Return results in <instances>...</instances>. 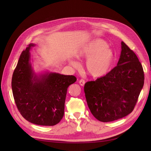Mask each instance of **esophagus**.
I'll return each instance as SVG.
<instances>
[{
    "label": "esophagus",
    "instance_id": "esophagus-1",
    "mask_svg": "<svg viewBox=\"0 0 151 151\" xmlns=\"http://www.w3.org/2000/svg\"><path fill=\"white\" fill-rule=\"evenodd\" d=\"M85 84V81L84 79H81L79 81V84L81 86H83Z\"/></svg>",
    "mask_w": 151,
    "mask_h": 151
}]
</instances>
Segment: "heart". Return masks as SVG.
<instances>
[{
    "instance_id": "b5f03b06",
    "label": "heart",
    "mask_w": 151,
    "mask_h": 151,
    "mask_svg": "<svg viewBox=\"0 0 151 151\" xmlns=\"http://www.w3.org/2000/svg\"><path fill=\"white\" fill-rule=\"evenodd\" d=\"M78 58H87L85 68L88 74L99 78L106 76L110 70L115 60V53L108 43L101 39H95L86 44L76 53ZM70 64L77 67L75 61Z\"/></svg>"
}]
</instances>
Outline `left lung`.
<instances>
[{"label": "left lung", "mask_w": 151, "mask_h": 151, "mask_svg": "<svg viewBox=\"0 0 151 151\" xmlns=\"http://www.w3.org/2000/svg\"><path fill=\"white\" fill-rule=\"evenodd\" d=\"M117 65L104 77L84 86L87 103L100 122H113L134 110L144 83L142 65L135 53L122 42Z\"/></svg>", "instance_id": "8db88e82"}]
</instances>
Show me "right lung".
I'll return each instance as SVG.
<instances>
[{
  "mask_svg": "<svg viewBox=\"0 0 151 151\" xmlns=\"http://www.w3.org/2000/svg\"><path fill=\"white\" fill-rule=\"evenodd\" d=\"M30 43L22 52L12 77L14 99L25 119L38 125L53 126L64 115L67 88L76 81L74 76L46 72L36 75L30 62Z\"/></svg>",
  "mask_w": 151,
  "mask_h": 151,
  "instance_id": "obj_1",
  "label": "right lung"
}]
</instances>
